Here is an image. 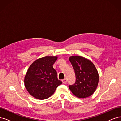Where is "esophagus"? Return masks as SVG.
<instances>
[{
    "label": "esophagus",
    "instance_id": "1",
    "mask_svg": "<svg viewBox=\"0 0 121 121\" xmlns=\"http://www.w3.org/2000/svg\"><path fill=\"white\" fill-rule=\"evenodd\" d=\"M62 82H63V83L64 84H65L67 82V80L66 79H64L62 80Z\"/></svg>",
    "mask_w": 121,
    "mask_h": 121
}]
</instances>
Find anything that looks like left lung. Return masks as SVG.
<instances>
[{
	"mask_svg": "<svg viewBox=\"0 0 121 121\" xmlns=\"http://www.w3.org/2000/svg\"><path fill=\"white\" fill-rule=\"evenodd\" d=\"M69 61L76 76L74 84L69 88L73 94L80 98L91 96L98 85L99 75L95 67L90 60L80 56H72Z\"/></svg>",
	"mask_w": 121,
	"mask_h": 121,
	"instance_id": "obj_1",
	"label": "left lung"
}]
</instances>
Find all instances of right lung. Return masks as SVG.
Listing matches in <instances>:
<instances>
[{"mask_svg": "<svg viewBox=\"0 0 121 121\" xmlns=\"http://www.w3.org/2000/svg\"><path fill=\"white\" fill-rule=\"evenodd\" d=\"M57 59V56H45L36 60L29 67L25 77V86L35 98L43 100L49 98L62 84L53 68Z\"/></svg>", "mask_w": 121, "mask_h": 121, "instance_id": "1", "label": "right lung"}]
</instances>
